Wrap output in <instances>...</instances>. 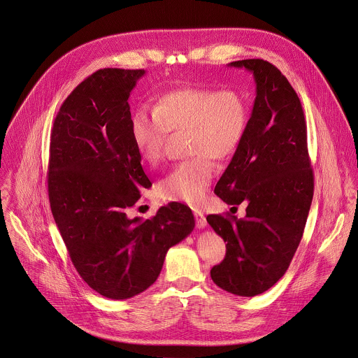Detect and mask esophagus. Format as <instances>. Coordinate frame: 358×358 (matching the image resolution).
<instances>
[{
  "mask_svg": "<svg viewBox=\"0 0 358 358\" xmlns=\"http://www.w3.org/2000/svg\"><path fill=\"white\" fill-rule=\"evenodd\" d=\"M194 215H195V224L198 229H203L206 227V219H205V215L199 210H194Z\"/></svg>",
  "mask_w": 358,
  "mask_h": 358,
  "instance_id": "1",
  "label": "esophagus"
}]
</instances>
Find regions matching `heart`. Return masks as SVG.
Returning <instances> with one entry per match:
<instances>
[{
	"instance_id": "heart-1",
	"label": "heart",
	"mask_w": 358,
	"mask_h": 358,
	"mask_svg": "<svg viewBox=\"0 0 358 358\" xmlns=\"http://www.w3.org/2000/svg\"><path fill=\"white\" fill-rule=\"evenodd\" d=\"M248 124L244 97L234 89L188 86L163 94L153 110L136 108L131 115V135L139 156L157 164L164 155L169 132L188 131L192 159L176 164L160 181L163 198L196 205L203 199L215 167L238 149Z\"/></svg>"
}]
</instances>
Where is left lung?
Here are the masks:
<instances>
[{
  "instance_id": "left-lung-1",
  "label": "left lung",
  "mask_w": 358,
  "mask_h": 358,
  "mask_svg": "<svg viewBox=\"0 0 358 358\" xmlns=\"http://www.w3.org/2000/svg\"><path fill=\"white\" fill-rule=\"evenodd\" d=\"M229 65L254 73L257 97L244 138L215 194L229 205L245 202L247 215L206 217L227 243L226 257L210 276L231 294L254 297L290 266L311 208L314 171L303 106L287 78L261 58Z\"/></svg>"
}]
</instances>
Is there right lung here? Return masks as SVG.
I'll use <instances>...</instances> for the list:
<instances>
[{"instance_id":"add662e5","label":"right lung","mask_w":358,"mask_h":358,"mask_svg":"<svg viewBox=\"0 0 358 358\" xmlns=\"http://www.w3.org/2000/svg\"><path fill=\"white\" fill-rule=\"evenodd\" d=\"M145 69H99L65 99L52 124L51 213L79 276L103 297L131 299L150 287L170 247L195 227L171 202L152 219L128 209L152 187L131 135L128 97Z\"/></svg>"}]
</instances>
